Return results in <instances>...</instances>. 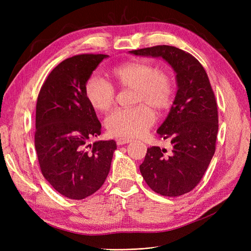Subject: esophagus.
<instances>
[{
  "label": "esophagus",
  "mask_w": 251,
  "mask_h": 251,
  "mask_svg": "<svg viewBox=\"0 0 251 251\" xmlns=\"http://www.w3.org/2000/svg\"><path fill=\"white\" fill-rule=\"evenodd\" d=\"M116 142H117L118 146H124V144L131 142V139H128V138H117Z\"/></svg>",
  "instance_id": "obj_1"
}]
</instances>
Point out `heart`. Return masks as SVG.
<instances>
[{
	"instance_id": "b5f03b06",
	"label": "heart",
	"mask_w": 251,
	"mask_h": 251,
	"mask_svg": "<svg viewBox=\"0 0 251 251\" xmlns=\"http://www.w3.org/2000/svg\"><path fill=\"white\" fill-rule=\"evenodd\" d=\"M114 78L121 87L135 89L137 107L117 109L105 118L110 134L118 137H139L148 132L155 123V113L147 105L163 109L170 104L174 94V83L170 75L157 70L154 65L132 60L116 66L112 70ZM86 96L92 107L107 112L115 101V89L107 79L94 73L86 82Z\"/></svg>"
}]
</instances>
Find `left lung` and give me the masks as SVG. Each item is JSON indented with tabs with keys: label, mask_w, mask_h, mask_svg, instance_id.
<instances>
[{
	"label": "left lung",
	"mask_w": 251,
	"mask_h": 251,
	"mask_svg": "<svg viewBox=\"0 0 251 251\" xmlns=\"http://www.w3.org/2000/svg\"><path fill=\"white\" fill-rule=\"evenodd\" d=\"M146 57H160L176 73L177 93L163 124L157 130L170 139L172 151L151 147L139 166L148 185L157 194L178 197L201 181L216 151L218 109L206 72L192 54L173 46L128 51Z\"/></svg>",
	"instance_id": "obj_1"
}]
</instances>
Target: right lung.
<instances>
[{"instance_id":"right-lung-1","label":"right lung","mask_w":251,"mask_h":251,"mask_svg":"<svg viewBox=\"0 0 251 251\" xmlns=\"http://www.w3.org/2000/svg\"><path fill=\"white\" fill-rule=\"evenodd\" d=\"M104 54H80L63 60L48 75L36 102L34 146L43 176L67 198L81 200L107 179L114 140L89 143L101 132L86 96V82Z\"/></svg>"}]
</instances>
